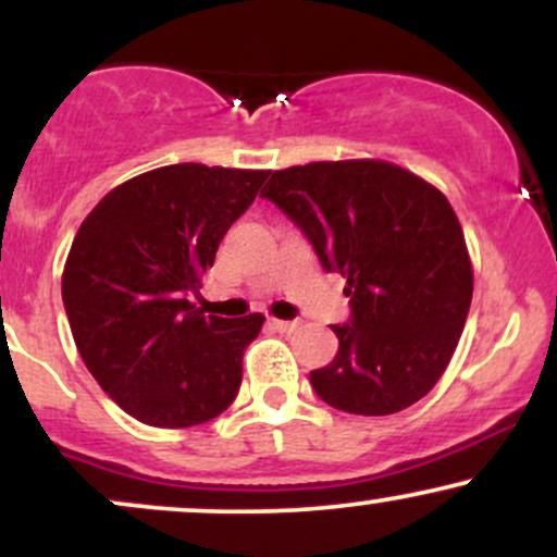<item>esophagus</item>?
I'll return each mask as SVG.
<instances>
[{
    "label": "esophagus",
    "mask_w": 557,
    "mask_h": 557,
    "mask_svg": "<svg viewBox=\"0 0 557 557\" xmlns=\"http://www.w3.org/2000/svg\"><path fill=\"white\" fill-rule=\"evenodd\" d=\"M270 327L277 332H293L298 330V322H285V319H270Z\"/></svg>",
    "instance_id": "obj_1"
}]
</instances>
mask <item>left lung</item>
<instances>
[{"label":"left lung","instance_id":"8db88e82","mask_svg":"<svg viewBox=\"0 0 557 557\" xmlns=\"http://www.w3.org/2000/svg\"><path fill=\"white\" fill-rule=\"evenodd\" d=\"M261 196L309 235L350 296L332 324L337 356L311 372L324 403L387 417L424 398L450 363L469 317L474 270L450 201L382 159L311 162L272 172Z\"/></svg>","mask_w":557,"mask_h":557}]
</instances>
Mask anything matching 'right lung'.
<instances>
[{"instance_id":"right-lung-1","label":"right lung","mask_w":557,"mask_h":557,"mask_svg":"<svg viewBox=\"0 0 557 557\" xmlns=\"http://www.w3.org/2000/svg\"><path fill=\"white\" fill-rule=\"evenodd\" d=\"M267 175L196 162L149 170L112 188L75 233L62 272L73 341L133 419L183 430L238 395L264 314H203L188 296Z\"/></svg>"}]
</instances>
